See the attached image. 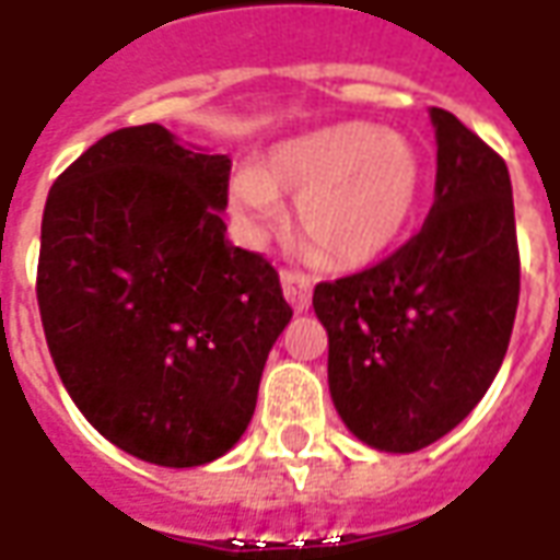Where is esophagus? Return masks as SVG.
<instances>
[{"label": "esophagus", "instance_id": "1", "mask_svg": "<svg viewBox=\"0 0 560 560\" xmlns=\"http://www.w3.org/2000/svg\"><path fill=\"white\" fill-rule=\"evenodd\" d=\"M280 283H283V295L295 307V311H307L311 307V280L299 271H280Z\"/></svg>", "mask_w": 560, "mask_h": 560}]
</instances>
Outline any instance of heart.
<instances>
[{
  "instance_id": "1",
  "label": "heart",
  "mask_w": 560,
  "mask_h": 560,
  "mask_svg": "<svg viewBox=\"0 0 560 560\" xmlns=\"http://www.w3.org/2000/svg\"><path fill=\"white\" fill-rule=\"evenodd\" d=\"M425 192V160L407 135L371 122H340L271 147L259 168L235 174L232 208L249 235L283 223L295 201V229L311 256L331 268L380 259L413 223Z\"/></svg>"
}]
</instances>
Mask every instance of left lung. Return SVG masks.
I'll return each mask as SVG.
<instances>
[{
    "label": "left lung",
    "mask_w": 560,
    "mask_h": 560,
    "mask_svg": "<svg viewBox=\"0 0 560 560\" xmlns=\"http://www.w3.org/2000/svg\"><path fill=\"white\" fill-rule=\"evenodd\" d=\"M438 184L404 247L316 283L328 388L355 438L416 452L450 434L501 371L518 307V241L506 162L455 114L431 108Z\"/></svg>",
    "instance_id": "left-lung-1"
}]
</instances>
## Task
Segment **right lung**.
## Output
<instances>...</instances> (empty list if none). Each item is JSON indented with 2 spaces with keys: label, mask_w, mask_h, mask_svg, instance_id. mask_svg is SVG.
I'll use <instances>...</instances> for the list:
<instances>
[{
  "label": "right lung",
  "mask_w": 560,
  "mask_h": 560,
  "mask_svg": "<svg viewBox=\"0 0 560 560\" xmlns=\"http://www.w3.org/2000/svg\"><path fill=\"white\" fill-rule=\"evenodd\" d=\"M232 160L144 122L105 135L50 186L35 295L62 386L102 438L162 467L247 431L292 319L280 277L232 247Z\"/></svg>",
  "instance_id": "obj_1"
}]
</instances>
